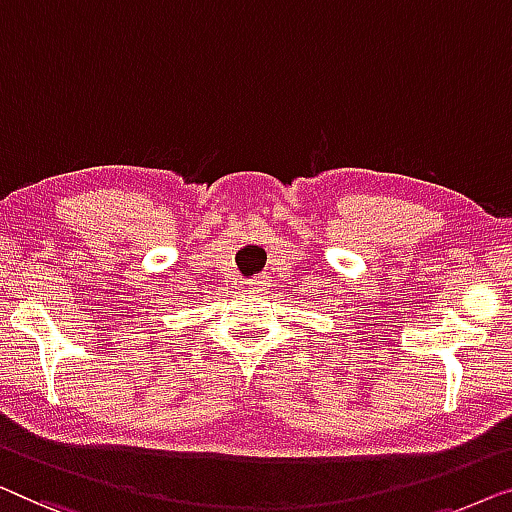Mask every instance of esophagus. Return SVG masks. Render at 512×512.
I'll return each mask as SVG.
<instances>
[{"instance_id":"esophagus-1","label":"esophagus","mask_w":512,"mask_h":512,"mask_svg":"<svg viewBox=\"0 0 512 512\" xmlns=\"http://www.w3.org/2000/svg\"><path fill=\"white\" fill-rule=\"evenodd\" d=\"M246 285H248V290H253V292H262L264 287L269 285V276H264V273H262V276H255V278H250Z\"/></svg>"}]
</instances>
